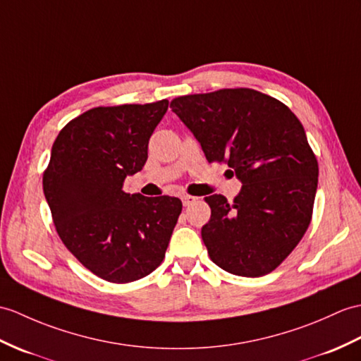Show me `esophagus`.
I'll return each instance as SVG.
<instances>
[{"instance_id":"esophagus-1","label":"esophagus","mask_w":361,"mask_h":361,"mask_svg":"<svg viewBox=\"0 0 361 361\" xmlns=\"http://www.w3.org/2000/svg\"><path fill=\"white\" fill-rule=\"evenodd\" d=\"M197 200H198L197 197H192V195H183V197H181V201H183V204H184V206H190V204H194Z\"/></svg>"}]
</instances>
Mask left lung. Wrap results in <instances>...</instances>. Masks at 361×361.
<instances>
[{
	"mask_svg": "<svg viewBox=\"0 0 361 361\" xmlns=\"http://www.w3.org/2000/svg\"><path fill=\"white\" fill-rule=\"evenodd\" d=\"M172 111L209 163H228L241 181L232 201L206 197L211 220L201 238L212 262L240 276L272 272L311 223L318 163L288 106L254 89L175 98Z\"/></svg>",
	"mask_w": 361,
	"mask_h": 361,
	"instance_id": "left-lung-1",
	"label": "left lung"
}]
</instances>
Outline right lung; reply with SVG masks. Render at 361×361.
<instances>
[{
  "instance_id": "add662e5",
  "label": "right lung",
  "mask_w": 361,
  "mask_h": 361,
  "mask_svg": "<svg viewBox=\"0 0 361 361\" xmlns=\"http://www.w3.org/2000/svg\"><path fill=\"white\" fill-rule=\"evenodd\" d=\"M169 102L94 107L67 123L50 152L43 190L58 235L99 279L130 283L161 264L181 201L126 194Z\"/></svg>"
}]
</instances>
